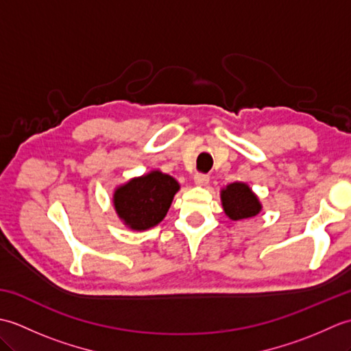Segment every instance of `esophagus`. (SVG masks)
Listing matches in <instances>:
<instances>
[{
  "label": "esophagus",
  "mask_w": 351,
  "mask_h": 351,
  "mask_svg": "<svg viewBox=\"0 0 351 351\" xmlns=\"http://www.w3.org/2000/svg\"><path fill=\"white\" fill-rule=\"evenodd\" d=\"M210 182V176L205 175V173H196L195 175V184L199 185V187H205Z\"/></svg>",
  "instance_id": "esophagus-1"
}]
</instances>
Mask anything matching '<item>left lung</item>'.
<instances>
[{"mask_svg":"<svg viewBox=\"0 0 351 351\" xmlns=\"http://www.w3.org/2000/svg\"><path fill=\"white\" fill-rule=\"evenodd\" d=\"M221 205L230 220H244L255 217L261 211L259 199L247 184L232 182L220 193Z\"/></svg>","mask_w":351,"mask_h":351,"instance_id":"1","label":"left lung"}]
</instances>
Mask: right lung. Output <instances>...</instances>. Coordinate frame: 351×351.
Listing matches in <instances>:
<instances>
[{"label": "right lung", "mask_w": 351, "mask_h": 351, "mask_svg": "<svg viewBox=\"0 0 351 351\" xmlns=\"http://www.w3.org/2000/svg\"><path fill=\"white\" fill-rule=\"evenodd\" d=\"M178 190L180 184L175 178L152 170L117 187L113 204L119 219L126 226L134 230H146L166 217Z\"/></svg>", "instance_id": "1"}]
</instances>
